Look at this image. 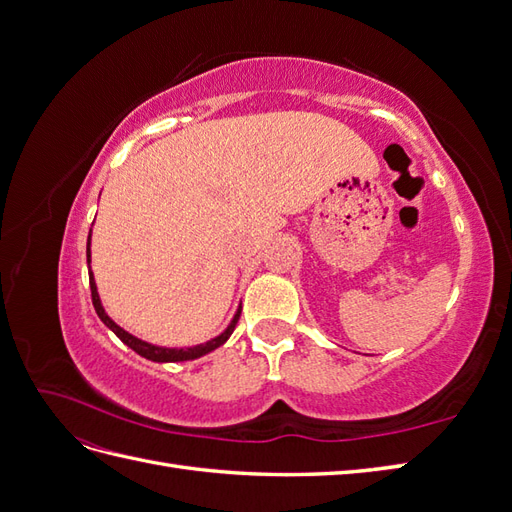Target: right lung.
<instances>
[{"mask_svg": "<svg viewBox=\"0 0 512 512\" xmlns=\"http://www.w3.org/2000/svg\"><path fill=\"white\" fill-rule=\"evenodd\" d=\"M87 267H89V288H91V301H94V307H96V314L98 318L106 324V329H111L123 344H126L128 348H132L136 354H141L143 359L147 361H153V363H179V361H194V359H200V356H205L209 352H213L215 348H220L226 339L232 335V331H235L237 327V320L241 316V303L237 307L235 316H232V320L228 322V327L220 333L211 337L209 342L205 344H196V346H181V348H168V346H158V344H151V342H145V339L136 337L132 333H128L126 329H121L119 324L106 314V309L100 301V294H98V286H96V277H94V271H91V230H89V237H87Z\"/></svg>", "mask_w": 512, "mask_h": 512, "instance_id": "add662e5", "label": "right lung"}]
</instances>
